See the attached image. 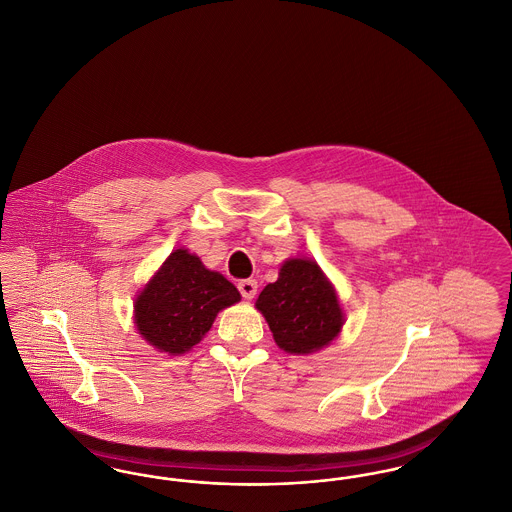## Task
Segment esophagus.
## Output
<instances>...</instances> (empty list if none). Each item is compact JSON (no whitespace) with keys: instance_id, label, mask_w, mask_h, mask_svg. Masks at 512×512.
I'll return each instance as SVG.
<instances>
[{"instance_id":"34e87169","label":"esophagus","mask_w":512,"mask_h":512,"mask_svg":"<svg viewBox=\"0 0 512 512\" xmlns=\"http://www.w3.org/2000/svg\"><path fill=\"white\" fill-rule=\"evenodd\" d=\"M238 290L244 295L245 299H253L255 293H257V282L251 280V278L242 280V282H238Z\"/></svg>"}]
</instances>
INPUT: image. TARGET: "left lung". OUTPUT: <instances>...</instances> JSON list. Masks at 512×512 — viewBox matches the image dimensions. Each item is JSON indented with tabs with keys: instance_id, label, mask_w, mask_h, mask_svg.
Segmentation results:
<instances>
[{
	"instance_id": "left-lung-1",
	"label": "left lung",
	"mask_w": 512,
	"mask_h": 512,
	"mask_svg": "<svg viewBox=\"0 0 512 512\" xmlns=\"http://www.w3.org/2000/svg\"><path fill=\"white\" fill-rule=\"evenodd\" d=\"M255 307L280 349L309 355L338 338L345 322L334 286L313 259H288Z\"/></svg>"
}]
</instances>
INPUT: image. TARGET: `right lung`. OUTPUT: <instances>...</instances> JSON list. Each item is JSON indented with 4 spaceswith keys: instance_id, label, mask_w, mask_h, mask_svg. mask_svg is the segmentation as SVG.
I'll return each mask as SVG.
<instances>
[{
    "instance_id": "1",
    "label": "right lung",
    "mask_w": 512,
    "mask_h": 512,
    "mask_svg": "<svg viewBox=\"0 0 512 512\" xmlns=\"http://www.w3.org/2000/svg\"><path fill=\"white\" fill-rule=\"evenodd\" d=\"M240 292L188 249H174L134 301V324L155 349L182 355L211 330Z\"/></svg>"
}]
</instances>
